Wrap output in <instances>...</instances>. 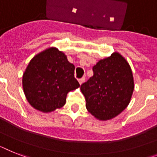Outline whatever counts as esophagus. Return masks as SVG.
I'll use <instances>...</instances> for the list:
<instances>
[{
    "instance_id": "obj_1",
    "label": "esophagus",
    "mask_w": 157,
    "mask_h": 157,
    "mask_svg": "<svg viewBox=\"0 0 157 157\" xmlns=\"http://www.w3.org/2000/svg\"><path fill=\"white\" fill-rule=\"evenodd\" d=\"M85 77H82V78L79 79V80H78V82H79V84H80V85H82L83 83L85 82Z\"/></svg>"
}]
</instances>
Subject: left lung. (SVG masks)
Instances as JSON below:
<instances>
[{
    "instance_id": "8db88e82",
    "label": "left lung",
    "mask_w": 157,
    "mask_h": 157,
    "mask_svg": "<svg viewBox=\"0 0 157 157\" xmlns=\"http://www.w3.org/2000/svg\"><path fill=\"white\" fill-rule=\"evenodd\" d=\"M93 71V76L81 86L86 109L99 121L111 120L130 103L134 90L131 67L121 54L114 52L99 60Z\"/></svg>"
}]
</instances>
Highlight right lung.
<instances>
[{
  "label": "right lung",
  "instance_id": "add662e5",
  "mask_svg": "<svg viewBox=\"0 0 157 157\" xmlns=\"http://www.w3.org/2000/svg\"><path fill=\"white\" fill-rule=\"evenodd\" d=\"M75 66L56 47H49L31 59L22 76L24 93L32 107L52 113L66 103L68 93L78 89Z\"/></svg>",
  "mask_w": 157,
  "mask_h": 157
}]
</instances>
